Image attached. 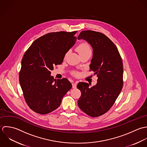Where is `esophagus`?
I'll return each instance as SVG.
<instances>
[{
  "instance_id": "obj_1",
  "label": "esophagus",
  "mask_w": 147,
  "mask_h": 147,
  "mask_svg": "<svg viewBox=\"0 0 147 147\" xmlns=\"http://www.w3.org/2000/svg\"><path fill=\"white\" fill-rule=\"evenodd\" d=\"M72 86H73V88H76V87H77V83H76V82L73 83L72 84Z\"/></svg>"
}]
</instances>
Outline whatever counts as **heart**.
I'll use <instances>...</instances> for the list:
<instances>
[{
    "label": "heart",
    "mask_w": 147,
    "mask_h": 147,
    "mask_svg": "<svg viewBox=\"0 0 147 147\" xmlns=\"http://www.w3.org/2000/svg\"><path fill=\"white\" fill-rule=\"evenodd\" d=\"M77 50L78 52L79 53V55L88 53V52H91V49L88 45V44L86 42L81 43L78 45V47L77 48Z\"/></svg>",
    "instance_id": "obj_1"
}]
</instances>
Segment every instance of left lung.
<instances>
[{
  "instance_id": "8db88e82",
  "label": "left lung",
  "mask_w": 147,
  "mask_h": 147,
  "mask_svg": "<svg viewBox=\"0 0 147 147\" xmlns=\"http://www.w3.org/2000/svg\"><path fill=\"white\" fill-rule=\"evenodd\" d=\"M77 38L86 41L93 50L90 69L98 77L91 88L86 82H80L81 91L78 100L79 107L91 117L105 114L113 106L123 85L122 59L117 48L104 34L92 31H82Z\"/></svg>"
}]
</instances>
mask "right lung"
Here are the masks:
<instances>
[{
  "instance_id": "1",
  "label": "right lung",
  "mask_w": 147,
  "mask_h": 147,
  "mask_svg": "<svg viewBox=\"0 0 147 147\" xmlns=\"http://www.w3.org/2000/svg\"><path fill=\"white\" fill-rule=\"evenodd\" d=\"M71 32H57L36 40L26 52L19 73V82L25 100L34 112L47 114L57 109L71 84L66 78L51 75L55 65L62 63L77 37Z\"/></svg>"
}]
</instances>
